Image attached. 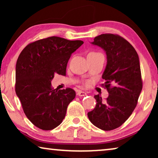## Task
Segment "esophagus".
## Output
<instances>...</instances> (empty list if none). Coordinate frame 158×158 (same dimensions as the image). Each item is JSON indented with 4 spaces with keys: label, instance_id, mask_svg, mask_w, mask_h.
<instances>
[{
    "label": "esophagus",
    "instance_id": "1",
    "mask_svg": "<svg viewBox=\"0 0 158 158\" xmlns=\"http://www.w3.org/2000/svg\"><path fill=\"white\" fill-rule=\"evenodd\" d=\"M77 95L78 96H86V93L81 91V90H78V91H77Z\"/></svg>",
    "mask_w": 158,
    "mask_h": 158
}]
</instances>
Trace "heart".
Wrapping results in <instances>:
<instances>
[{
	"label": "heart",
	"mask_w": 158,
	"mask_h": 158,
	"mask_svg": "<svg viewBox=\"0 0 158 158\" xmlns=\"http://www.w3.org/2000/svg\"><path fill=\"white\" fill-rule=\"evenodd\" d=\"M92 53H97V52H90V54H92Z\"/></svg>",
	"instance_id": "obj_1"
}]
</instances>
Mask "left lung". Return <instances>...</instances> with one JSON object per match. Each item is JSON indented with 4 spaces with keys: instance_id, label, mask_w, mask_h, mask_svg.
<instances>
[{
    "instance_id": "1",
    "label": "left lung",
    "mask_w": 158,
    "mask_h": 158,
    "mask_svg": "<svg viewBox=\"0 0 158 158\" xmlns=\"http://www.w3.org/2000/svg\"><path fill=\"white\" fill-rule=\"evenodd\" d=\"M93 44L104 49L107 64L102 75L109 96L103 100L94 96L96 105L88 116L94 126L104 131L115 129L132 114L142 89L139 60L128 41L118 34H103L94 38Z\"/></svg>"
}]
</instances>
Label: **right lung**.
<instances>
[{
    "instance_id": "1",
    "label": "right lung",
    "mask_w": 158,
    "mask_h": 158,
    "mask_svg": "<svg viewBox=\"0 0 158 158\" xmlns=\"http://www.w3.org/2000/svg\"><path fill=\"white\" fill-rule=\"evenodd\" d=\"M83 42L50 36L30 43L21 51L16 65V94L30 122L42 130L61 124L68 106L75 98L72 88L54 89L55 73L66 75L72 53Z\"/></svg>"
}]
</instances>
